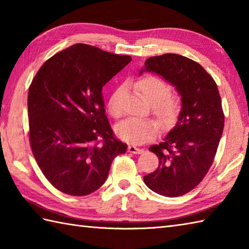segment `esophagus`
Masks as SVG:
<instances>
[{"label":"esophagus","mask_w":249,"mask_h":249,"mask_svg":"<svg viewBox=\"0 0 249 249\" xmlns=\"http://www.w3.org/2000/svg\"><path fill=\"white\" fill-rule=\"evenodd\" d=\"M128 152L129 153H133V154H141L143 150L139 149V147H136L135 145H128Z\"/></svg>","instance_id":"obj_1"}]
</instances>
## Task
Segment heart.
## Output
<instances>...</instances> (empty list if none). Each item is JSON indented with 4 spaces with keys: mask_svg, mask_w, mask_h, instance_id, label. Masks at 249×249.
<instances>
[{
    "mask_svg": "<svg viewBox=\"0 0 249 249\" xmlns=\"http://www.w3.org/2000/svg\"><path fill=\"white\" fill-rule=\"evenodd\" d=\"M136 89L142 98L151 106L152 113L155 115L160 127L167 128L176 122L181 110V97L170 92V86L162 79L147 75L135 83ZM122 88L116 89L108 100V111L114 119L123 115L120 105ZM158 124L155 121L145 119H128L116 126V134L121 139L130 144H142L152 140L158 133Z\"/></svg>",
    "mask_w": 249,
    "mask_h": 249,
    "instance_id": "obj_1",
    "label": "heart"
}]
</instances>
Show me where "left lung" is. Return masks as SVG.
<instances>
[{
	"instance_id": "8db88e82",
	"label": "left lung",
	"mask_w": 249,
	"mask_h": 249,
	"mask_svg": "<svg viewBox=\"0 0 249 249\" xmlns=\"http://www.w3.org/2000/svg\"><path fill=\"white\" fill-rule=\"evenodd\" d=\"M144 67L176 87L182 110L165 139L149 149L157 155L158 167L143 181L153 192L179 197L202 181L214 161L225 125L220 95L212 76L186 56H152Z\"/></svg>"
}]
</instances>
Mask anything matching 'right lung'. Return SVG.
Masks as SVG:
<instances>
[{
    "label": "right lung",
    "mask_w": 249,
    "mask_h": 249,
    "mask_svg": "<svg viewBox=\"0 0 249 249\" xmlns=\"http://www.w3.org/2000/svg\"><path fill=\"white\" fill-rule=\"evenodd\" d=\"M131 61L76 44L51 56L29 88L30 145L52 186L87 196L107 178L114 157L126 153L105 114L103 87Z\"/></svg>",
    "instance_id": "1"
}]
</instances>
